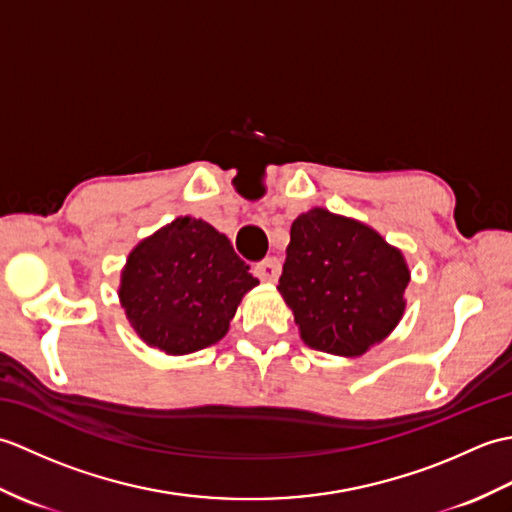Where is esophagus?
I'll use <instances>...</instances> for the list:
<instances>
[{
	"label": "esophagus",
	"instance_id": "esophagus-1",
	"mask_svg": "<svg viewBox=\"0 0 512 512\" xmlns=\"http://www.w3.org/2000/svg\"><path fill=\"white\" fill-rule=\"evenodd\" d=\"M253 273L262 281H277V277L281 273V262L277 257H268V259H264V262L255 264Z\"/></svg>",
	"mask_w": 512,
	"mask_h": 512
}]
</instances>
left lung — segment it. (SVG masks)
I'll list each match as a JSON object with an SVG mask.
<instances>
[{
    "mask_svg": "<svg viewBox=\"0 0 512 512\" xmlns=\"http://www.w3.org/2000/svg\"><path fill=\"white\" fill-rule=\"evenodd\" d=\"M411 270L376 228L323 206L290 226L279 295L312 350L356 358L383 343L407 308Z\"/></svg>",
    "mask_w": 512,
    "mask_h": 512,
    "instance_id": "1",
    "label": "left lung"
}]
</instances>
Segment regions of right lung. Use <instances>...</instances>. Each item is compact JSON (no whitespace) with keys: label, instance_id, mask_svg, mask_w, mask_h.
<instances>
[{"label":"right lung","instance_id":"obj_1","mask_svg":"<svg viewBox=\"0 0 512 512\" xmlns=\"http://www.w3.org/2000/svg\"><path fill=\"white\" fill-rule=\"evenodd\" d=\"M248 270L224 233L180 215L132 248L118 299L140 341L167 356L193 354L226 336L259 284Z\"/></svg>","mask_w":512,"mask_h":512}]
</instances>
